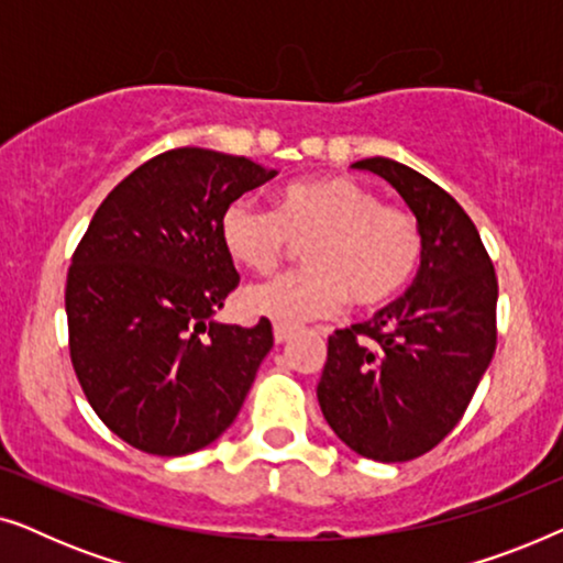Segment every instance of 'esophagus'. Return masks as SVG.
Returning a JSON list of instances; mask_svg holds the SVG:
<instances>
[{"mask_svg":"<svg viewBox=\"0 0 563 563\" xmlns=\"http://www.w3.org/2000/svg\"><path fill=\"white\" fill-rule=\"evenodd\" d=\"M289 338H291V328H287V325H274V341H276V343L289 341Z\"/></svg>","mask_w":563,"mask_h":563,"instance_id":"esophagus-1","label":"esophagus"}]
</instances>
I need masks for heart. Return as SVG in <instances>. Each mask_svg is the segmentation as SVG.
Wrapping results in <instances>:
<instances>
[{"instance_id": "obj_1", "label": "heart", "mask_w": 563, "mask_h": 563, "mask_svg": "<svg viewBox=\"0 0 563 563\" xmlns=\"http://www.w3.org/2000/svg\"><path fill=\"white\" fill-rule=\"evenodd\" d=\"M230 256L253 272L279 266L291 241L310 243V268L282 274L245 289V310L279 325L328 318L345 299L358 307L387 305L402 295L422 258V235L412 214L382 205L372 189L345 176L302 179L264 207L233 199L220 218Z\"/></svg>"}]
</instances>
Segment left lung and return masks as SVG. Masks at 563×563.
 Returning <instances> with one entry per match:
<instances>
[{
	"label": "left lung",
	"instance_id": "obj_1",
	"mask_svg": "<svg viewBox=\"0 0 563 563\" xmlns=\"http://www.w3.org/2000/svg\"><path fill=\"white\" fill-rule=\"evenodd\" d=\"M351 168L397 189L418 220L422 258L402 297L328 338L318 402L351 451L397 464L441 443L472 402L497 343V276L449 191L384 156Z\"/></svg>",
	"mask_w": 563,
	"mask_h": 563
}]
</instances>
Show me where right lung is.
<instances>
[{
  "label": "right lung",
  "instance_id": "1",
  "mask_svg": "<svg viewBox=\"0 0 563 563\" xmlns=\"http://www.w3.org/2000/svg\"><path fill=\"white\" fill-rule=\"evenodd\" d=\"M279 174L176 148L145 161L91 218L66 279L71 364L99 420L137 451L187 456L233 426L272 322L214 320L238 287L220 218Z\"/></svg>",
  "mask_w": 563,
  "mask_h": 563
}]
</instances>
